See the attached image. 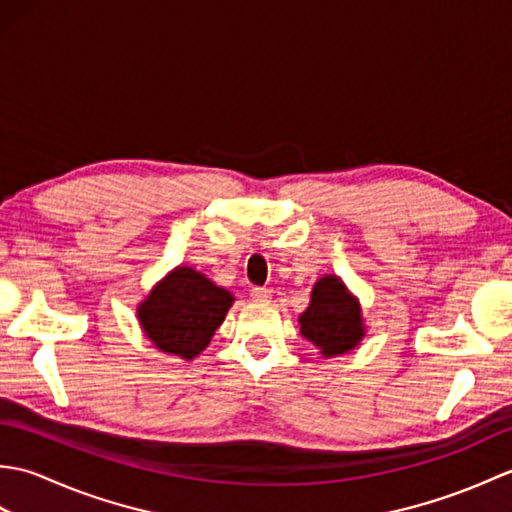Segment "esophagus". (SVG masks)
Segmentation results:
<instances>
[{"instance_id": "esophagus-1", "label": "esophagus", "mask_w": 512, "mask_h": 512, "mask_svg": "<svg viewBox=\"0 0 512 512\" xmlns=\"http://www.w3.org/2000/svg\"><path fill=\"white\" fill-rule=\"evenodd\" d=\"M250 299L257 303H268L270 299H273V292H270L268 288H253L250 290Z\"/></svg>"}]
</instances>
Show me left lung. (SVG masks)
<instances>
[{
  "mask_svg": "<svg viewBox=\"0 0 512 512\" xmlns=\"http://www.w3.org/2000/svg\"><path fill=\"white\" fill-rule=\"evenodd\" d=\"M301 334L325 356L352 352L365 339V319L358 297L336 275H323L312 286L308 308L299 314Z\"/></svg>",
  "mask_w": 512,
  "mask_h": 512,
  "instance_id": "1",
  "label": "left lung"
}]
</instances>
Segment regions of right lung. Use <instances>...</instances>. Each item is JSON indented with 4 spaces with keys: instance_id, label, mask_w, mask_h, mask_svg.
Instances as JSON below:
<instances>
[{
    "instance_id": "1",
    "label": "right lung",
    "mask_w": 512,
    "mask_h": 512,
    "mask_svg": "<svg viewBox=\"0 0 512 512\" xmlns=\"http://www.w3.org/2000/svg\"><path fill=\"white\" fill-rule=\"evenodd\" d=\"M233 292L200 270L176 266L138 303L136 319L156 350L193 361L233 306Z\"/></svg>"
}]
</instances>
